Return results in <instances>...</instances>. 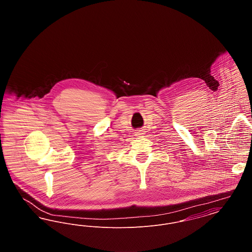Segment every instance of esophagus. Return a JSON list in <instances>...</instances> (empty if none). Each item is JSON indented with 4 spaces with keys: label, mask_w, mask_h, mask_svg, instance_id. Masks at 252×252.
I'll list each match as a JSON object with an SVG mask.
<instances>
[{
    "label": "esophagus",
    "mask_w": 252,
    "mask_h": 252,
    "mask_svg": "<svg viewBox=\"0 0 252 252\" xmlns=\"http://www.w3.org/2000/svg\"><path fill=\"white\" fill-rule=\"evenodd\" d=\"M144 133L143 132V130H137V131L135 132V136H143Z\"/></svg>",
    "instance_id": "1"
}]
</instances>
